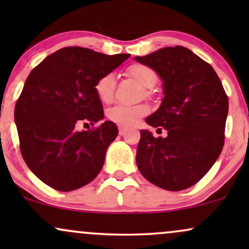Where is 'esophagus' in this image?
<instances>
[{"mask_svg": "<svg viewBox=\"0 0 249 249\" xmlns=\"http://www.w3.org/2000/svg\"><path fill=\"white\" fill-rule=\"evenodd\" d=\"M127 131V127H124V126H119V134L123 136V134H125V132Z\"/></svg>", "mask_w": 249, "mask_h": 249, "instance_id": "1", "label": "esophagus"}]
</instances>
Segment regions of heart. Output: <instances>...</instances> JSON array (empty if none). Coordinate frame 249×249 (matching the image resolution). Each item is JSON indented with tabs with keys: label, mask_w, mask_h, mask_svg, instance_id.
Instances as JSON below:
<instances>
[{
	"label": "heart",
	"mask_w": 249,
	"mask_h": 249,
	"mask_svg": "<svg viewBox=\"0 0 249 249\" xmlns=\"http://www.w3.org/2000/svg\"><path fill=\"white\" fill-rule=\"evenodd\" d=\"M126 73L134 81L141 83L144 88H152L157 83L158 76L156 71L150 67L139 63L131 64L126 69ZM116 87V77L113 73H107L98 79L96 83V93L103 103L111 102L113 97V91ZM148 112V107L145 104L134 105V107H124L116 105L108 110L107 116L112 122L122 126H132L142 117Z\"/></svg>",
	"instance_id": "obj_1"
}]
</instances>
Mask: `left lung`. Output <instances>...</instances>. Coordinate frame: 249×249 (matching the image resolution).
I'll return each instance as SVG.
<instances>
[{
	"label": "left lung",
	"mask_w": 249,
	"mask_h": 249,
	"mask_svg": "<svg viewBox=\"0 0 249 249\" xmlns=\"http://www.w3.org/2000/svg\"><path fill=\"white\" fill-rule=\"evenodd\" d=\"M134 61L160 77L164 98L145 121L167 131L165 138L141 131L137 166L156 186L186 190L211 170L221 153L228 97L213 68L187 48L166 47Z\"/></svg>",
	"instance_id": "1"
}]
</instances>
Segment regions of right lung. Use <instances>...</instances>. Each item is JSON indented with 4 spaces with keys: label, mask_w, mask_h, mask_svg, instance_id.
I'll list each match as a JSON object with an SVG mask.
<instances>
[{
    "label": "right lung",
    "mask_w": 249,
    "mask_h": 249,
    "mask_svg": "<svg viewBox=\"0 0 249 249\" xmlns=\"http://www.w3.org/2000/svg\"><path fill=\"white\" fill-rule=\"evenodd\" d=\"M128 57L68 47L29 73L15 105V123L25 164L48 186L70 192L101 172L118 128L110 121L89 131L76 126L104 118L96 83Z\"/></svg>",
    "instance_id": "obj_1"
}]
</instances>
